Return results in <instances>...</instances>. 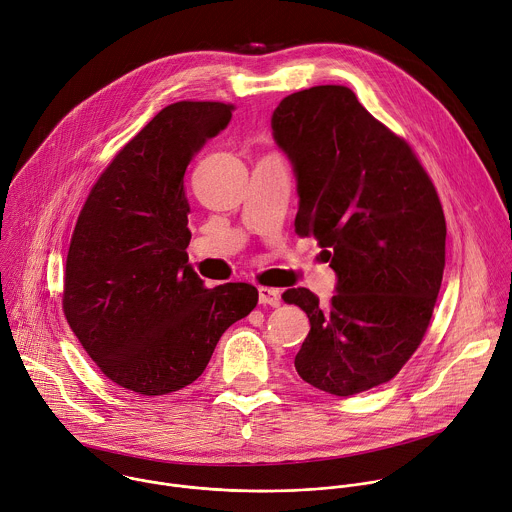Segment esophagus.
I'll use <instances>...</instances> for the list:
<instances>
[{
	"label": "esophagus",
	"instance_id": "34e87169",
	"mask_svg": "<svg viewBox=\"0 0 512 512\" xmlns=\"http://www.w3.org/2000/svg\"><path fill=\"white\" fill-rule=\"evenodd\" d=\"M258 300H260V304H268V306H280V292H278L276 288L260 286V288H258Z\"/></svg>",
	"mask_w": 512,
	"mask_h": 512
}]
</instances>
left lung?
I'll use <instances>...</instances> for the list:
<instances>
[{
    "label": "left lung",
    "mask_w": 512,
    "mask_h": 512,
    "mask_svg": "<svg viewBox=\"0 0 512 512\" xmlns=\"http://www.w3.org/2000/svg\"><path fill=\"white\" fill-rule=\"evenodd\" d=\"M272 137L298 193L294 228L317 238L337 274L327 306L309 288L282 300L309 317L298 375L333 395L389 381L430 325L446 266V220L410 145L373 119L347 86L280 100Z\"/></svg>",
    "instance_id": "1"
}]
</instances>
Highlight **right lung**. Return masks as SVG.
I'll return each instance as SVG.
<instances>
[{
    "label": "right lung",
    "instance_id": "right-lung-1",
    "mask_svg": "<svg viewBox=\"0 0 512 512\" xmlns=\"http://www.w3.org/2000/svg\"><path fill=\"white\" fill-rule=\"evenodd\" d=\"M232 109L181 100L157 113L100 175L72 234L66 321L102 373L141 395L193 383L226 329L258 302L246 282L203 286L185 252L183 175Z\"/></svg>",
    "mask_w": 512,
    "mask_h": 512
}]
</instances>
